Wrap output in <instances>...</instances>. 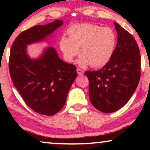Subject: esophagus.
<instances>
[{
    "label": "esophagus",
    "mask_w": 150,
    "mask_h": 150,
    "mask_svg": "<svg viewBox=\"0 0 150 150\" xmlns=\"http://www.w3.org/2000/svg\"><path fill=\"white\" fill-rule=\"evenodd\" d=\"M76 71H77L78 74H79V75H83V74H84V71H83V70H82V69H79V68H77Z\"/></svg>",
    "instance_id": "34e87169"
}]
</instances>
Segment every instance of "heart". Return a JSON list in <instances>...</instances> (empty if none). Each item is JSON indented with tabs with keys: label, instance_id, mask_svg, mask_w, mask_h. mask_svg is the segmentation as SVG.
Here are the masks:
<instances>
[{
	"label": "heart",
	"instance_id": "obj_1",
	"mask_svg": "<svg viewBox=\"0 0 150 150\" xmlns=\"http://www.w3.org/2000/svg\"><path fill=\"white\" fill-rule=\"evenodd\" d=\"M69 38L62 36L59 48L67 62L71 63L80 51L77 63L81 67L105 65L110 60L116 46V35L109 27L90 23L77 24L67 30Z\"/></svg>",
	"mask_w": 150,
	"mask_h": 150
}]
</instances>
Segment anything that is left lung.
I'll return each mask as SVG.
<instances>
[{"label": "left lung", "instance_id": "left-lung-1", "mask_svg": "<svg viewBox=\"0 0 150 150\" xmlns=\"http://www.w3.org/2000/svg\"><path fill=\"white\" fill-rule=\"evenodd\" d=\"M117 43L110 60L98 71H87L89 96L100 111L110 113L122 108L130 99L141 76L140 51L136 40L114 22Z\"/></svg>", "mask_w": 150, "mask_h": 150}]
</instances>
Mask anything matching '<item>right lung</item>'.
<instances>
[{
    "label": "right lung",
    "instance_id": "add662e5",
    "mask_svg": "<svg viewBox=\"0 0 150 150\" xmlns=\"http://www.w3.org/2000/svg\"><path fill=\"white\" fill-rule=\"evenodd\" d=\"M63 24L62 20H55L24 30L16 38L10 52L9 72L14 87L31 109L44 115H54L65 105L76 78V67L61 60L50 46L38 58L31 59L27 46L46 40Z\"/></svg>",
    "mask_w": 150,
    "mask_h": 150
}]
</instances>
